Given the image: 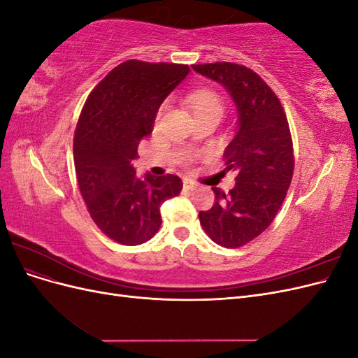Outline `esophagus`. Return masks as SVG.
Returning <instances> with one entry per match:
<instances>
[{"label":"esophagus","mask_w":358,"mask_h":358,"mask_svg":"<svg viewBox=\"0 0 358 358\" xmlns=\"http://www.w3.org/2000/svg\"><path fill=\"white\" fill-rule=\"evenodd\" d=\"M183 188L188 189V191H194L197 188V183L192 182L191 179H185V180H183Z\"/></svg>","instance_id":"esophagus-1"}]
</instances>
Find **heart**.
Masks as SVG:
<instances>
[{
    "mask_svg": "<svg viewBox=\"0 0 358 358\" xmlns=\"http://www.w3.org/2000/svg\"><path fill=\"white\" fill-rule=\"evenodd\" d=\"M187 103L189 106L191 112L194 116L197 115H208V113H215V115H222L224 113V100L221 99V95L209 88H201L191 92L187 96ZM166 109V104L161 106L159 113Z\"/></svg>",
    "mask_w": 358,
    "mask_h": 358,
    "instance_id": "heart-1",
    "label": "heart"
}]
</instances>
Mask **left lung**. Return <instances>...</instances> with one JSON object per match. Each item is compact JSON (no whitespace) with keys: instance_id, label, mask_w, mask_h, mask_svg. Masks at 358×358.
I'll return each mask as SVG.
<instances>
[{"instance_id":"8db88e82","label":"left lung","mask_w":358,"mask_h":358,"mask_svg":"<svg viewBox=\"0 0 358 358\" xmlns=\"http://www.w3.org/2000/svg\"><path fill=\"white\" fill-rule=\"evenodd\" d=\"M192 69L225 86L239 113V129L227 146V170L237 173L227 194L212 188V209L199 218L210 239L241 248L273 222L294 173V149L288 119L278 95L259 76L234 62L194 64Z\"/></svg>"}]
</instances>
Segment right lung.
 <instances>
[{"instance_id": "right-lung-1", "label": "right lung", "mask_w": 358, "mask_h": 358, "mask_svg": "<svg viewBox=\"0 0 358 358\" xmlns=\"http://www.w3.org/2000/svg\"><path fill=\"white\" fill-rule=\"evenodd\" d=\"M185 64L128 59L91 91L73 138L76 178L92 221L112 241L134 246L159 230V206L182 191L176 175L136 176L140 140L161 103L187 78Z\"/></svg>"}]
</instances>
